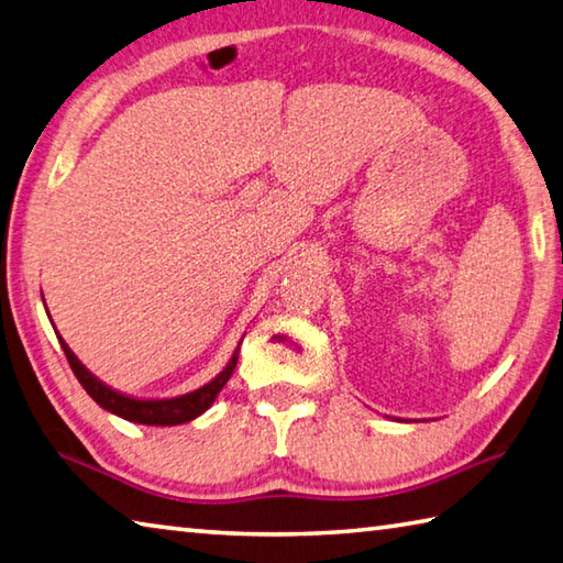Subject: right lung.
<instances>
[{
    "label": "right lung",
    "instance_id": "1",
    "mask_svg": "<svg viewBox=\"0 0 563 563\" xmlns=\"http://www.w3.org/2000/svg\"><path fill=\"white\" fill-rule=\"evenodd\" d=\"M41 298H44V295H41ZM58 342L64 346V354L70 364V369H74L80 386L86 388V394L93 398L100 408H106V411L125 418L130 423H142V426H179L201 416L213 404V398L219 396L221 388L231 379L233 369H236L239 350H241L239 344L236 350H233L229 364L223 366V372L219 376H213L209 384L197 388V391H189L175 398H135V396L120 394L115 388H110L108 384L100 382L98 376L90 374L86 366L80 364L78 356L70 352V346L60 340V336Z\"/></svg>",
    "mask_w": 563,
    "mask_h": 563
}]
</instances>
